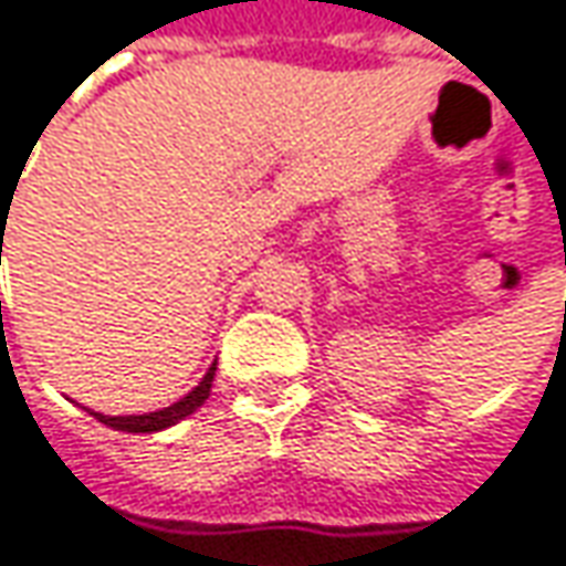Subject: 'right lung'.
Wrapping results in <instances>:
<instances>
[{"instance_id":"1","label":"right lung","mask_w":566,"mask_h":566,"mask_svg":"<svg viewBox=\"0 0 566 566\" xmlns=\"http://www.w3.org/2000/svg\"><path fill=\"white\" fill-rule=\"evenodd\" d=\"M212 376H216V363L207 369V376L197 381V388H190L181 401H175V405H168V408L161 410H153V413H127V417H107V413H98V410H92V413L104 427H114V430H124V433H158V430H168V427L181 423L185 417H190L193 410L210 398Z\"/></svg>"}]
</instances>
